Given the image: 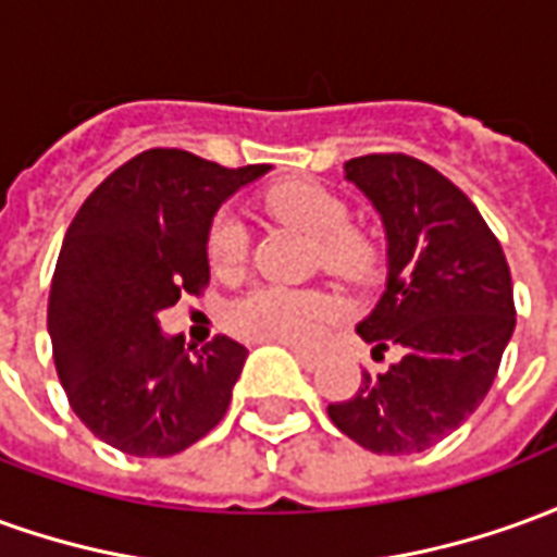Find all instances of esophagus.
<instances>
[{
    "instance_id": "obj_1",
    "label": "esophagus",
    "mask_w": 557,
    "mask_h": 557,
    "mask_svg": "<svg viewBox=\"0 0 557 557\" xmlns=\"http://www.w3.org/2000/svg\"><path fill=\"white\" fill-rule=\"evenodd\" d=\"M295 359L301 361V368H307V371H317L325 361V352L322 349H295Z\"/></svg>"
}]
</instances>
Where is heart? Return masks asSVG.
Returning <instances> with one entry per match:
<instances>
[{
  "mask_svg": "<svg viewBox=\"0 0 557 557\" xmlns=\"http://www.w3.org/2000/svg\"><path fill=\"white\" fill-rule=\"evenodd\" d=\"M274 220L313 238L317 262L325 274L344 283H364L376 271L373 240L349 225V208L341 196L310 181H286L262 196ZM208 265L216 277H238L247 265V225L235 213L220 211L208 225ZM337 317L332 295L322 289H286V286H256L228 307L232 332L250 341L283 346L317 344Z\"/></svg>",
  "mask_w": 557,
  "mask_h": 557,
  "instance_id": "b5f03b06",
  "label": "heart"
}]
</instances>
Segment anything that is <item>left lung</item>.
I'll return each mask as SVG.
<instances>
[{
  "label": "left lung",
  "instance_id": "obj_1",
  "mask_svg": "<svg viewBox=\"0 0 557 557\" xmlns=\"http://www.w3.org/2000/svg\"><path fill=\"white\" fill-rule=\"evenodd\" d=\"M383 216L386 292L359 334L373 352L398 346L386 373L329 404L349 441L376 455L425 453L488 395L516 329L507 256L476 205L407 153H368L344 165Z\"/></svg>",
  "mask_w": 557,
  "mask_h": 557
}]
</instances>
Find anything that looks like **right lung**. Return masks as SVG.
<instances>
[{
    "mask_svg": "<svg viewBox=\"0 0 557 557\" xmlns=\"http://www.w3.org/2000/svg\"><path fill=\"white\" fill-rule=\"evenodd\" d=\"M265 171L153 147L108 174L69 225L48 298L53 361L77 419L120 453L177 455L223 422L247 346L216 334L189 356L157 317L205 292L213 213Z\"/></svg>",
    "mask_w": 557,
    "mask_h": 557,
    "instance_id": "obj_1",
    "label": "right lung"
}]
</instances>
